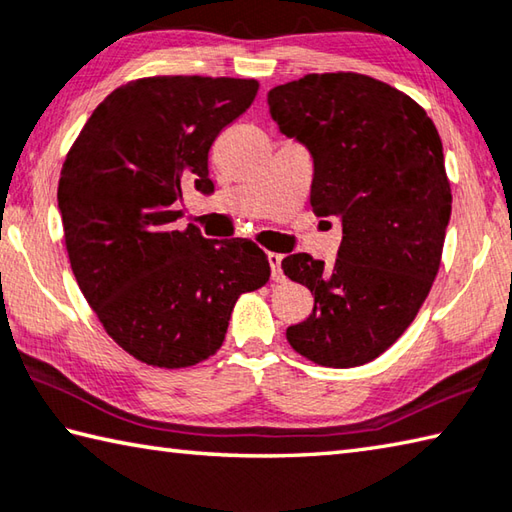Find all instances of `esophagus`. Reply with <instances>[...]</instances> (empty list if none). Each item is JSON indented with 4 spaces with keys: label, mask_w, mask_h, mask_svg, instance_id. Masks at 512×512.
<instances>
[{
    "label": "esophagus",
    "mask_w": 512,
    "mask_h": 512,
    "mask_svg": "<svg viewBox=\"0 0 512 512\" xmlns=\"http://www.w3.org/2000/svg\"><path fill=\"white\" fill-rule=\"evenodd\" d=\"M267 260H269V267H272V281H274V283H283V281H285L283 269H281L283 256L276 254V252H269V254H267Z\"/></svg>",
    "instance_id": "34e87169"
}]
</instances>
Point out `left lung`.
Masks as SVG:
<instances>
[{"mask_svg":"<svg viewBox=\"0 0 512 512\" xmlns=\"http://www.w3.org/2000/svg\"><path fill=\"white\" fill-rule=\"evenodd\" d=\"M267 100L312 153V211L343 225L332 267L305 252L283 258L314 296L287 341L325 368L370 363L408 330L441 265L452 194L437 127L410 95L352 71L310 73Z\"/></svg>","mask_w":512,"mask_h":512,"instance_id":"8db88e82","label":"left lung"}]
</instances>
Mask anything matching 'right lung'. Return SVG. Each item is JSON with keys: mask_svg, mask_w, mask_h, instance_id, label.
Returning <instances> with one entry per match:
<instances>
[{"mask_svg": "<svg viewBox=\"0 0 512 512\" xmlns=\"http://www.w3.org/2000/svg\"><path fill=\"white\" fill-rule=\"evenodd\" d=\"M256 93L258 82L240 77H140L106 95L66 153L57 205L75 281L106 334L140 363L207 361L238 298L269 281L254 240L173 225L185 185L214 191L211 144Z\"/></svg>", "mask_w": 512, "mask_h": 512, "instance_id": "add662e5", "label": "right lung"}]
</instances>
